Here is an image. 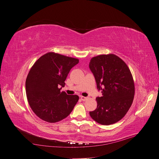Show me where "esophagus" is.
<instances>
[{"label": "esophagus", "mask_w": 159, "mask_h": 159, "mask_svg": "<svg viewBox=\"0 0 159 159\" xmlns=\"http://www.w3.org/2000/svg\"><path fill=\"white\" fill-rule=\"evenodd\" d=\"M80 98H81V100H82V101H86V100H87L88 98H89V97H80Z\"/></svg>", "instance_id": "34e87169"}]
</instances>
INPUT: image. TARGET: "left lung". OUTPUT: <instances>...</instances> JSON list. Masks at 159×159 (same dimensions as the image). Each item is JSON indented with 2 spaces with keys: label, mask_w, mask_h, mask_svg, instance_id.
I'll return each mask as SVG.
<instances>
[{
  "label": "left lung",
  "mask_w": 159,
  "mask_h": 159,
  "mask_svg": "<svg viewBox=\"0 0 159 159\" xmlns=\"http://www.w3.org/2000/svg\"><path fill=\"white\" fill-rule=\"evenodd\" d=\"M98 91L97 107L89 112L95 121L109 125L121 120L133 102L135 88L131 72L126 63L114 54L100 55L89 62Z\"/></svg>",
  "instance_id": "8db88e82"
}]
</instances>
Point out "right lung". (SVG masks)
<instances>
[{
    "mask_svg": "<svg viewBox=\"0 0 159 159\" xmlns=\"http://www.w3.org/2000/svg\"><path fill=\"white\" fill-rule=\"evenodd\" d=\"M77 59L48 52L30 70L25 82L28 102L36 115L49 123L58 122L73 111L79 97L61 91Z\"/></svg>",
    "mask_w": 159,
    "mask_h": 159,
    "instance_id": "1",
    "label": "right lung"
}]
</instances>
